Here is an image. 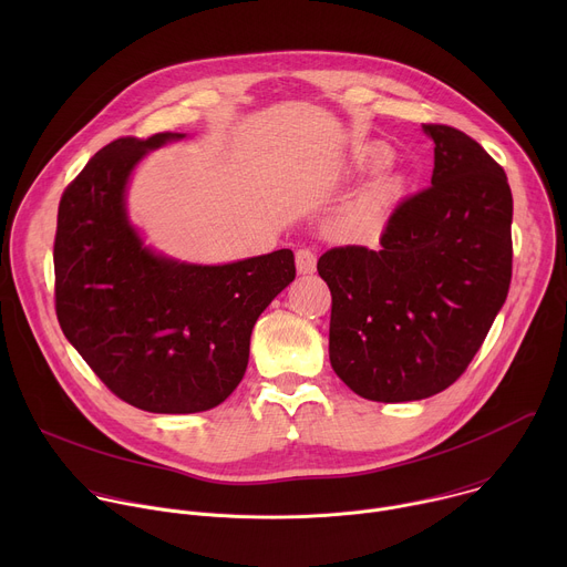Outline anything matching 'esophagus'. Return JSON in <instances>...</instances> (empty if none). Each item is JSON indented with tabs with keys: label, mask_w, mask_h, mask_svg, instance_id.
Segmentation results:
<instances>
[{
	"label": "esophagus",
	"mask_w": 567,
	"mask_h": 567,
	"mask_svg": "<svg viewBox=\"0 0 567 567\" xmlns=\"http://www.w3.org/2000/svg\"><path fill=\"white\" fill-rule=\"evenodd\" d=\"M296 269L300 276H309L316 271V256L309 249H298L296 251Z\"/></svg>",
	"instance_id": "esophagus-1"
}]
</instances>
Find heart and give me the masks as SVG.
<instances>
[{
	"label": "heart",
	"mask_w": 567,
	"mask_h": 567,
	"mask_svg": "<svg viewBox=\"0 0 567 567\" xmlns=\"http://www.w3.org/2000/svg\"><path fill=\"white\" fill-rule=\"evenodd\" d=\"M363 156L368 164L381 166L390 158V152L385 145H368ZM403 190V182L396 173H383L379 175L343 213L341 226L350 235H370L383 226L390 210L399 202Z\"/></svg>",
	"instance_id": "1"
}]
</instances>
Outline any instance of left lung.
I'll return each instance as SVG.
<instances>
[{
	"instance_id": "8db88e82",
	"label": "left lung",
	"mask_w": 567,
	"mask_h": 567,
	"mask_svg": "<svg viewBox=\"0 0 567 567\" xmlns=\"http://www.w3.org/2000/svg\"><path fill=\"white\" fill-rule=\"evenodd\" d=\"M435 143L431 188L394 208L381 249L322 254L332 291L330 363L359 396L417 401L471 363L512 282V190L464 132L422 125Z\"/></svg>"
}]
</instances>
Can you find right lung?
I'll return each mask as SVG.
<instances>
[{"mask_svg":"<svg viewBox=\"0 0 567 567\" xmlns=\"http://www.w3.org/2000/svg\"><path fill=\"white\" fill-rule=\"evenodd\" d=\"M182 132L118 138L64 190L53 247L55 311L66 341L134 409L210 411L249 365L251 332L296 278L293 254L195 265L158 254L127 213L141 161Z\"/></svg>","mask_w":567,"mask_h":567,"instance_id":"right-lung-1","label":"right lung"}]
</instances>
